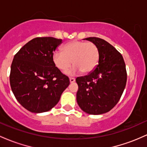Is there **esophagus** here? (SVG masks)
Instances as JSON below:
<instances>
[{
  "mask_svg": "<svg viewBox=\"0 0 147 147\" xmlns=\"http://www.w3.org/2000/svg\"><path fill=\"white\" fill-rule=\"evenodd\" d=\"M75 82V78H70V83H73V82Z\"/></svg>",
  "mask_w": 147,
  "mask_h": 147,
  "instance_id": "1",
  "label": "esophagus"
}]
</instances>
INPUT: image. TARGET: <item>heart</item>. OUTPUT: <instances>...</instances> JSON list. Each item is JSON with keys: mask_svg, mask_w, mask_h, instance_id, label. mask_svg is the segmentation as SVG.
Segmentation results:
<instances>
[{"mask_svg": "<svg viewBox=\"0 0 147 147\" xmlns=\"http://www.w3.org/2000/svg\"><path fill=\"white\" fill-rule=\"evenodd\" d=\"M99 49L95 43L85 41H72L67 43L62 51L56 50L52 54L54 65L61 71H66L71 66L72 61L75 66L68 74L77 72L88 73L95 69L99 61Z\"/></svg>", "mask_w": 147, "mask_h": 147, "instance_id": "obj_1", "label": "heart"}]
</instances>
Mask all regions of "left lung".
Returning <instances> with one entry per match:
<instances>
[{
  "label": "left lung",
  "instance_id": "8db88e82",
  "mask_svg": "<svg viewBox=\"0 0 147 147\" xmlns=\"http://www.w3.org/2000/svg\"><path fill=\"white\" fill-rule=\"evenodd\" d=\"M84 40L97 45L100 56L94 70L76 79L77 102L84 112L98 115L110 111L121 97L127 81L125 64L121 54L105 40L96 37Z\"/></svg>",
  "mask_w": 147,
  "mask_h": 147
}]
</instances>
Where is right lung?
I'll return each mask as SVG.
<instances>
[{
    "label": "right lung",
    "mask_w": 147,
    "mask_h": 147,
    "mask_svg": "<svg viewBox=\"0 0 147 147\" xmlns=\"http://www.w3.org/2000/svg\"><path fill=\"white\" fill-rule=\"evenodd\" d=\"M62 40L35 38L14 56L9 82L17 101L33 113L47 112L59 102L70 80L54 65L52 54Z\"/></svg>",
    "instance_id": "right-lung-1"
}]
</instances>
